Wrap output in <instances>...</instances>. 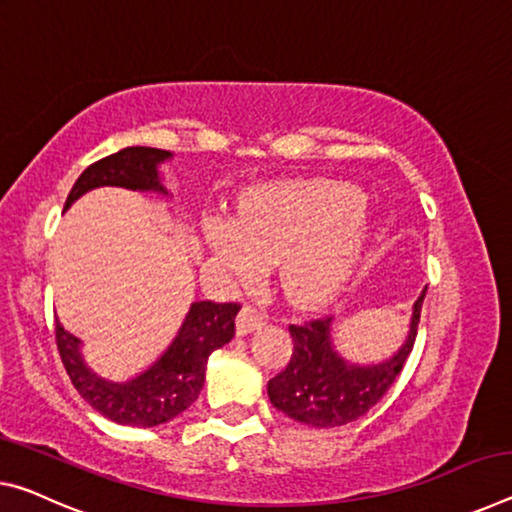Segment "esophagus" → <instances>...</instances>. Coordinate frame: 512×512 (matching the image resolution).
<instances>
[{
    "instance_id": "esophagus-1",
    "label": "esophagus",
    "mask_w": 512,
    "mask_h": 512,
    "mask_svg": "<svg viewBox=\"0 0 512 512\" xmlns=\"http://www.w3.org/2000/svg\"><path fill=\"white\" fill-rule=\"evenodd\" d=\"M264 319H266V316L259 310H255V307L243 305L239 316H237V335L246 337V335H250V332L259 330L264 326Z\"/></svg>"
}]
</instances>
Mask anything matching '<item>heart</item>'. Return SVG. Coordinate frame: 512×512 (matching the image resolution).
<instances>
[{
  "instance_id": "1",
  "label": "heart",
  "mask_w": 512,
  "mask_h": 512,
  "mask_svg": "<svg viewBox=\"0 0 512 512\" xmlns=\"http://www.w3.org/2000/svg\"><path fill=\"white\" fill-rule=\"evenodd\" d=\"M362 193L348 184L303 180L266 184L241 200L232 221L205 227L216 266L255 278L278 264V285L296 307H319L346 285L367 243Z\"/></svg>"
}]
</instances>
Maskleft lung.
<instances>
[{"mask_svg": "<svg viewBox=\"0 0 512 512\" xmlns=\"http://www.w3.org/2000/svg\"><path fill=\"white\" fill-rule=\"evenodd\" d=\"M426 289L412 305L408 335L399 351L380 362L346 360L332 342V319L289 326L294 355L285 371L269 380V399L275 408L300 424L335 428L360 419L399 378L417 337V323Z\"/></svg>", "mask_w": 512, "mask_h": 512, "instance_id": "1", "label": "left lung"}]
</instances>
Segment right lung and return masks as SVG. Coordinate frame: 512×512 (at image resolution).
I'll return each instance as SVG.
<instances>
[{
	"instance_id": "obj_1",
	"label": "right lung",
	"mask_w": 512,
	"mask_h": 512,
	"mask_svg": "<svg viewBox=\"0 0 512 512\" xmlns=\"http://www.w3.org/2000/svg\"><path fill=\"white\" fill-rule=\"evenodd\" d=\"M173 159V152L159 148H123L111 157L88 166L77 177L68 193L63 212L100 186H120V189L173 196L164 184L161 166ZM237 303H212L196 300L191 303L184 321L166 351L148 367L125 380H113L88 367L84 344L72 332L56 321V346L63 367L81 399L116 424L152 428L189 408L198 399L205 385L207 360L216 348L225 346L234 337V316L239 314Z\"/></svg>"
}]
</instances>
